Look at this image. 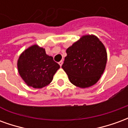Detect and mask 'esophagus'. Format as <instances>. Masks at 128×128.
<instances>
[{
  "mask_svg": "<svg viewBox=\"0 0 128 128\" xmlns=\"http://www.w3.org/2000/svg\"><path fill=\"white\" fill-rule=\"evenodd\" d=\"M62 64H63V61H60V62H59V64H60V66H62Z\"/></svg>",
  "mask_w": 128,
  "mask_h": 128,
  "instance_id": "34e87169",
  "label": "esophagus"
}]
</instances>
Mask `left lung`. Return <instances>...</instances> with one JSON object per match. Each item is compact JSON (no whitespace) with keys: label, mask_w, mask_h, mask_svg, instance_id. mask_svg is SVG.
Returning <instances> with one entry per match:
<instances>
[{"label":"left lung","mask_w":128,"mask_h":128,"mask_svg":"<svg viewBox=\"0 0 128 128\" xmlns=\"http://www.w3.org/2000/svg\"><path fill=\"white\" fill-rule=\"evenodd\" d=\"M62 68L75 86L85 88L99 81L107 62L104 45L94 35L83 36L66 49Z\"/></svg>","instance_id":"1"}]
</instances>
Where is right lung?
<instances>
[{
	"label": "right lung",
	"instance_id": "add662e5",
	"mask_svg": "<svg viewBox=\"0 0 128 128\" xmlns=\"http://www.w3.org/2000/svg\"><path fill=\"white\" fill-rule=\"evenodd\" d=\"M18 70L28 86L42 88L52 82L60 65L53 57L46 54L45 49L37 44L21 53L18 60Z\"/></svg>",
	"mask_w": 128,
	"mask_h": 128
}]
</instances>
